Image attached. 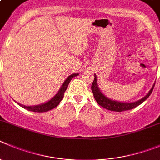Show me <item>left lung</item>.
<instances>
[{
    "label": "left lung",
    "mask_w": 160,
    "mask_h": 160,
    "mask_svg": "<svg viewBox=\"0 0 160 160\" xmlns=\"http://www.w3.org/2000/svg\"><path fill=\"white\" fill-rule=\"evenodd\" d=\"M155 86V83H154L153 86L152 87L148 93H147L146 96L143 97V98L140 99V100L137 101V102H118V101H114L110 99L109 98L105 96L103 93L100 90L99 87H98V82H97V75L94 74V80H93V83L91 86V90L93 93V97H94L95 100L98 102V105H100L101 106L105 108L106 109H109L111 111H115V112H122V111L128 110V109H132L136 108L137 106L140 105V104L143 103L146 99H148L149 96L152 93V90Z\"/></svg>",
    "instance_id": "left-lung-1"
}]
</instances>
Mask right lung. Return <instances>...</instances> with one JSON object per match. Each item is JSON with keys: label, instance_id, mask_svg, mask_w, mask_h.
<instances>
[{"label": "right lung", "instance_id": "1", "mask_svg": "<svg viewBox=\"0 0 160 160\" xmlns=\"http://www.w3.org/2000/svg\"><path fill=\"white\" fill-rule=\"evenodd\" d=\"M78 75V73H75V74H70V76L67 77V78L66 79L65 82L62 83V85L60 87L59 90H58V93L51 98V100H49L48 102H45L43 104H39V105H33V106H26V105H21V104L17 102L18 105H20L22 108H24V109H28L29 111H32V112H48V111L51 110L52 109L55 108L58 105V104L60 103V102L62 101V99L63 98L64 93H65L66 90L68 87V85L70 83V82L71 81V79L73 78L75 76Z\"/></svg>", "mask_w": 160, "mask_h": 160}]
</instances>
